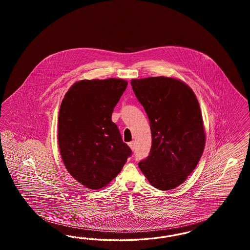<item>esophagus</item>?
Wrapping results in <instances>:
<instances>
[{"mask_svg": "<svg viewBox=\"0 0 250 250\" xmlns=\"http://www.w3.org/2000/svg\"><path fill=\"white\" fill-rule=\"evenodd\" d=\"M128 145H129V147H130L132 151L135 150V142H130V143H128Z\"/></svg>", "mask_w": 250, "mask_h": 250, "instance_id": "obj_1", "label": "esophagus"}]
</instances>
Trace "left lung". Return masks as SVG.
<instances>
[{
  "mask_svg": "<svg viewBox=\"0 0 250 250\" xmlns=\"http://www.w3.org/2000/svg\"><path fill=\"white\" fill-rule=\"evenodd\" d=\"M132 89L150 121L152 147L139 167L160 190L183 184L195 169L205 146L198 99L188 85L166 77L131 81Z\"/></svg>",
  "mask_w": 250,
  "mask_h": 250,
  "instance_id": "obj_1",
  "label": "left lung"
}]
</instances>
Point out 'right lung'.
I'll return each mask as SVG.
<instances>
[{"mask_svg": "<svg viewBox=\"0 0 250 250\" xmlns=\"http://www.w3.org/2000/svg\"><path fill=\"white\" fill-rule=\"evenodd\" d=\"M126 86L121 79L83 80L72 85L62 101L60 153L72 177L87 188L106 187L132 154L111 121Z\"/></svg>", "mask_w": 250, "mask_h": 250, "instance_id": "add662e5", "label": "right lung"}]
</instances>
